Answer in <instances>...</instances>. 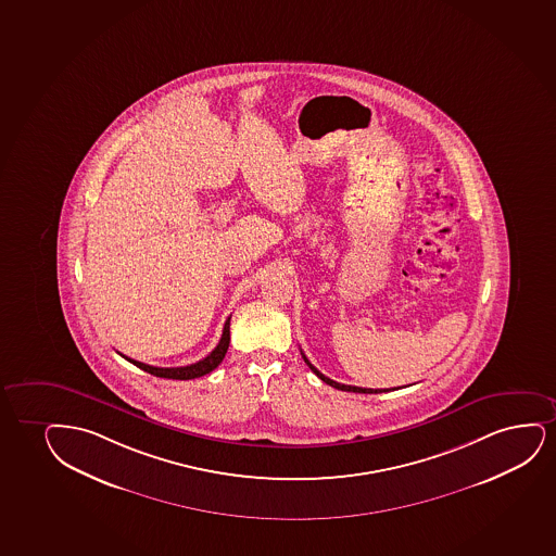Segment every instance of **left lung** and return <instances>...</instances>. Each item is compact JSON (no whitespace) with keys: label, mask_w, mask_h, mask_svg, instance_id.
I'll use <instances>...</instances> for the list:
<instances>
[{"label":"left lung","mask_w":556,"mask_h":556,"mask_svg":"<svg viewBox=\"0 0 556 556\" xmlns=\"http://www.w3.org/2000/svg\"><path fill=\"white\" fill-rule=\"evenodd\" d=\"M303 353V352H301ZM304 363L309 366V370L312 372L316 374L317 378L319 380H324L327 386L334 387V389H340V391H348V393H365V394H372V393H387V391H391V389H365V387H355V386H344V383H338V381L331 380V378H327V376H324V374L319 372L317 370L316 366L312 365L309 363L308 358H306V355L303 353Z\"/></svg>","instance_id":"1"}]
</instances>
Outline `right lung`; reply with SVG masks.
Listing matches in <instances>:
<instances>
[{
  "instance_id": "right-lung-1",
  "label": "right lung",
  "mask_w": 556,
  "mask_h": 556,
  "mask_svg": "<svg viewBox=\"0 0 556 556\" xmlns=\"http://www.w3.org/2000/svg\"><path fill=\"white\" fill-rule=\"evenodd\" d=\"M229 324H231V317H227L222 338H219L218 345L212 350L211 355H206V357L201 358L198 363H193V365L176 366V368H160V366L144 365V363H139V361H135V358H126L129 363H134L135 366H139L144 372L154 374L157 378H167V380H193V378H201L204 374L212 372V370L224 361L227 348H229V340H231ZM122 357H124V355H122Z\"/></svg>"
}]
</instances>
